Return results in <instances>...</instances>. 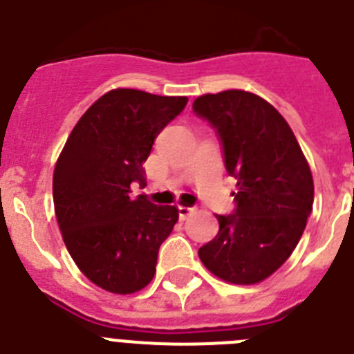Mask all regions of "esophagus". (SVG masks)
I'll return each mask as SVG.
<instances>
[{
    "label": "esophagus",
    "mask_w": 354,
    "mask_h": 354,
    "mask_svg": "<svg viewBox=\"0 0 354 354\" xmlns=\"http://www.w3.org/2000/svg\"><path fill=\"white\" fill-rule=\"evenodd\" d=\"M177 209H179L180 218H186V216H189L193 211H195V207H187V205H183V204H180Z\"/></svg>",
    "instance_id": "esophagus-1"
}]
</instances>
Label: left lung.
<instances>
[{
  "label": "left lung",
  "instance_id": "left-lung-1",
  "mask_svg": "<svg viewBox=\"0 0 354 354\" xmlns=\"http://www.w3.org/2000/svg\"><path fill=\"white\" fill-rule=\"evenodd\" d=\"M193 111L214 127L225 168L237 180L236 209L216 214L220 230L198 257L225 282L259 283L301 239L314 204L310 167L286 118L255 93H205Z\"/></svg>",
  "mask_w": 354,
  "mask_h": 354
}]
</instances>
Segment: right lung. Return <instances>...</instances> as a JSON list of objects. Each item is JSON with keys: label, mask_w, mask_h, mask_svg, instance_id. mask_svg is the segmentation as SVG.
Returning <instances> with one entry per match:
<instances>
[{"label": "right lung", "mask_w": 354, "mask_h": 354, "mask_svg": "<svg viewBox=\"0 0 354 354\" xmlns=\"http://www.w3.org/2000/svg\"><path fill=\"white\" fill-rule=\"evenodd\" d=\"M187 97L117 88L80 118L53 175V200L72 261L90 282L131 294L154 278L159 246L179 220L175 205L131 195L145 184L143 162Z\"/></svg>", "instance_id": "right-lung-1"}]
</instances>
